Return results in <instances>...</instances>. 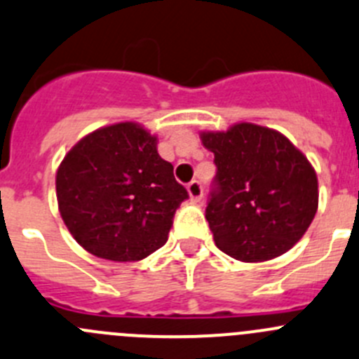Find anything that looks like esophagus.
Wrapping results in <instances>:
<instances>
[{
  "label": "esophagus",
  "instance_id": "34e87169",
  "mask_svg": "<svg viewBox=\"0 0 359 359\" xmlns=\"http://www.w3.org/2000/svg\"><path fill=\"white\" fill-rule=\"evenodd\" d=\"M187 193H189V198L193 201H200L201 196H203V187L198 180H193V182L187 184Z\"/></svg>",
  "mask_w": 359,
  "mask_h": 359
}]
</instances>
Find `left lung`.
Wrapping results in <instances>:
<instances>
[{"label": "left lung", "mask_w": 359, "mask_h": 359, "mask_svg": "<svg viewBox=\"0 0 359 359\" xmlns=\"http://www.w3.org/2000/svg\"><path fill=\"white\" fill-rule=\"evenodd\" d=\"M217 173L207 217L215 245L245 263L287 252L318 212V177L309 159L279 131L238 123L203 131Z\"/></svg>", "instance_id": "obj_1"}]
</instances>
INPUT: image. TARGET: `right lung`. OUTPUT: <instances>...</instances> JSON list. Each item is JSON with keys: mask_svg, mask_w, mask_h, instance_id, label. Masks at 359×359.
<instances>
[{"mask_svg": "<svg viewBox=\"0 0 359 359\" xmlns=\"http://www.w3.org/2000/svg\"><path fill=\"white\" fill-rule=\"evenodd\" d=\"M55 193L73 238L121 263L165 245L175 210L189 198L158 154V138L137 123L100 128L73 145L57 168Z\"/></svg>", "mask_w": 359, "mask_h": 359, "instance_id": "add662e5", "label": "right lung"}]
</instances>
